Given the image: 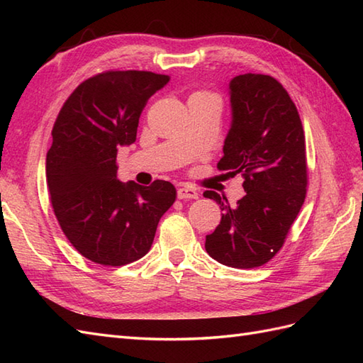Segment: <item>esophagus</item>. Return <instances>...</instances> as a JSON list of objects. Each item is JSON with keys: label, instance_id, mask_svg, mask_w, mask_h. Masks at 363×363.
Instances as JSON below:
<instances>
[{"label": "esophagus", "instance_id": "obj_1", "mask_svg": "<svg viewBox=\"0 0 363 363\" xmlns=\"http://www.w3.org/2000/svg\"><path fill=\"white\" fill-rule=\"evenodd\" d=\"M177 198H179V199H196L198 191L195 189L184 186V187L177 189Z\"/></svg>", "mask_w": 363, "mask_h": 363}]
</instances>
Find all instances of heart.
<instances>
[{
	"label": "heart",
	"mask_w": 363,
	"mask_h": 363,
	"mask_svg": "<svg viewBox=\"0 0 363 363\" xmlns=\"http://www.w3.org/2000/svg\"><path fill=\"white\" fill-rule=\"evenodd\" d=\"M191 96H213V95L207 94V91H196V94H194Z\"/></svg>",
	"instance_id": "b5f03b06"
}]
</instances>
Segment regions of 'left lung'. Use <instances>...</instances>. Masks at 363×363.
I'll return each instance as SVG.
<instances>
[{
  "mask_svg": "<svg viewBox=\"0 0 363 363\" xmlns=\"http://www.w3.org/2000/svg\"><path fill=\"white\" fill-rule=\"evenodd\" d=\"M229 95L233 121L217 167L240 173L246 195L230 207L217 191H204L223 211L206 251L223 265L256 268L282 248L304 204L306 137L295 103L272 76H235Z\"/></svg>",
  "mask_w": 363,
  "mask_h": 363,
  "instance_id": "left-lung-1",
  "label": "left lung"
}]
</instances>
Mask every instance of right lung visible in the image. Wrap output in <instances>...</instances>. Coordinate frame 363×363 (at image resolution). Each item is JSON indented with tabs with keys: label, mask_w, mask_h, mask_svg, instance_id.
<instances>
[{
	"label": "right lung",
	"mask_w": 363,
	"mask_h": 363,
	"mask_svg": "<svg viewBox=\"0 0 363 363\" xmlns=\"http://www.w3.org/2000/svg\"><path fill=\"white\" fill-rule=\"evenodd\" d=\"M169 81L152 72H104L81 82L52 126L46 182L54 215L84 257L121 267L150 251L176 199L168 181L150 187L117 176L120 146L135 142L148 99Z\"/></svg>",
	"instance_id": "right-lung-1"
}]
</instances>
